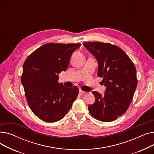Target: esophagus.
I'll list each match as a JSON object with an SVG mask.
<instances>
[{"label": "esophagus", "mask_w": 154, "mask_h": 154, "mask_svg": "<svg viewBox=\"0 0 154 154\" xmlns=\"http://www.w3.org/2000/svg\"><path fill=\"white\" fill-rule=\"evenodd\" d=\"M79 95H84V94H85V92H84V91H83L82 90H81V89H80L79 90Z\"/></svg>", "instance_id": "esophagus-1"}]
</instances>
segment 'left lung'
<instances>
[{
	"label": "left lung",
	"instance_id": "1",
	"mask_svg": "<svg viewBox=\"0 0 154 154\" xmlns=\"http://www.w3.org/2000/svg\"><path fill=\"white\" fill-rule=\"evenodd\" d=\"M99 63L97 75L107 87L103 96L93 91L94 104L88 106L91 116L102 122L115 120L127 110L137 85V72L133 62L125 52L110 43L85 42Z\"/></svg>",
	"mask_w": 154,
	"mask_h": 154
}]
</instances>
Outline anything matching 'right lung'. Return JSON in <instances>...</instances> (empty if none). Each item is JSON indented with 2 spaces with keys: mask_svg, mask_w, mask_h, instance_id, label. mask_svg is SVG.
Segmentation results:
<instances>
[{
  "mask_svg": "<svg viewBox=\"0 0 154 154\" xmlns=\"http://www.w3.org/2000/svg\"><path fill=\"white\" fill-rule=\"evenodd\" d=\"M80 47V44H46L29 55L23 63L21 82L29 106L45 122L61 120L77 99L78 87L59 84L57 74L66 70L72 52Z\"/></svg>",
  "mask_w": 154,
  "mask_h": 154,
  "instance_id": "add662e5",
  "label": "right lung"
}]
</instances>
